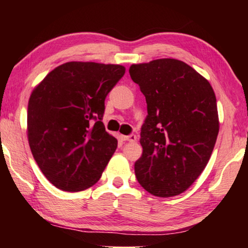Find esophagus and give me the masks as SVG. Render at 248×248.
Returning <instances> with one entry per match:
<instances>
[{
  "mask_svg": "<svg viewBox=\"0 0 248 248\" xmlns=\"http://www.w3.org/2000/svg\"><path fill=\"white\" fill-rule=\"evenodd\" d=\"M121 138H122V140L128 141V142H135V141H137V135H134V134L121 135Z\"/></svg>",
  "mask_w": 248,
  "mask_h": 248,
  "instance_id": "obj_1",
  "label": "esophagus"
}]
</instances>
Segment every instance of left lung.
I'll return each mask as SVG.
<instances>
[{"instance_id": "1", "label": "left lung", "mask_w": 248, "mask_h": 248, "mask_svg": "<svg viewBox=\"0 0 248 248\" xmlns=\"http://www.w3.org/2000/svg\"><path fill=\"white\" fill-rule=\"evenodd\" d=\"M130 76L147 101L138 182L159 198L185 192L204 170L219 133L215 91L187 64L160 59L132 64Z\"/></svg>"}]
</instances>
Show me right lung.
<instances>
[{
	"label": "right lung",
	"mask_w": 248,
	"mask_h": 248,
	"mask_svg": "<svg viewBox=\"0 0 248 248\" xmlns=\"http://www.w3.org/2000/svg\"><path fill=\"white\" fill-rule=\"evenodd\" d=\"M125 67L94 62L57 66L32 90L27 134L30 150L55 187L80 192L91 187L117 148L105 130V99Z\"/></svg>",
	"instance_id": "add662e5"
}]
</instances>
